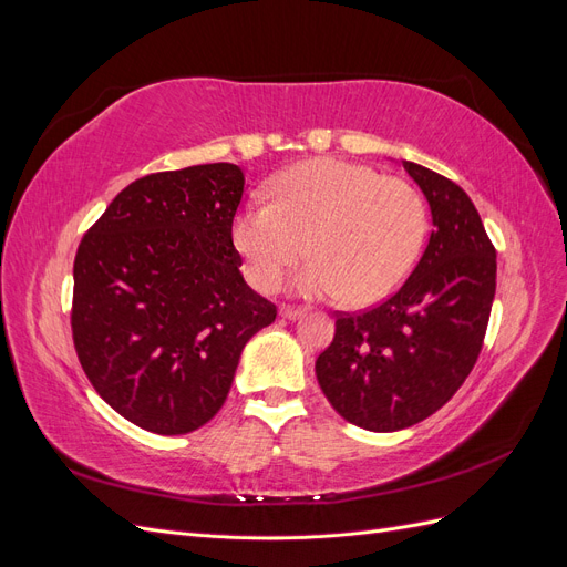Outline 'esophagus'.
<instances>
[{
	"mask_svg": "<svg viewBox=\"0 0 567 567\" xmlns=\"http://www.w3.org/2000/svg\"><path fill=\"white\" fill-rule=\"evenodd\" d=\"M302 312L305 310H300V307H290V305L279 307V317H284V319H298V317H302Z\"/></svg>",
	"mask_w": 567,
	"mask_h": 567,
	"instance_id": "obj_1",
	"label": "esophagus"
}]
</instances>
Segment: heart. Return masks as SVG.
I'll return each instance as SVG.
<instances>
[{"label":"heart","instance_id":"obj_1","mask_svg":"<svg viewBox=\"0 0 567 567\" xmlns=\"http://www.w3.org/2000/svg\"><path fill=\"white\" fill-rule=\"evenodd\" d=\"M427 229L419 192L400 177L336 158L307 161L234 217L231 238L248 281L269 293L307 252L296 277L307 298L346 296L350 305L388 298L414 269Z\"/></svg>","mask_w":567,"mask_h":567}]
</instances>
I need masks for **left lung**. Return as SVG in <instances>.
Returning <instances> with one entry per match:
<instances>
[{
    "instance_id": "8db88e82",
    "label": "left lung",
    "mask_w": 567,
    "mask_h": 567,
    "mask_svg": "<svg viewBox=\"0 0 567 567\" xmlns=\"http://www.w3.org/2000/svg\"><path fill=\"white\" fill-rule=\"evenodd\" d=\"M433 213V231L398 293L338 312L317 381L338 414L373 433L427 419L468 379L496 290V250L473 200L452 179L404 161Z\"/></svg>"
}]
</instances>
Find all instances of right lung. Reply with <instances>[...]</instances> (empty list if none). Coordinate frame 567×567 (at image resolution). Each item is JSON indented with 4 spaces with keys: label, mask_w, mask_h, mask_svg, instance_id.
<instances>
[{
    "label": "right lung",
    "mask_w": 567,
    "mask_h": 567,
    "mask_svg": "<svg viewBox=\"0 0 567 567\" xmlns=\"http://www.w3.org/2000/svg\"><path fill=\"white\" fill-rule=\"evenodd\" d=\"M244 192L231 163L146 175L78 246V359L101 400L144 431L184 435L208 423L246 342L277 319L238 271L231 227Z\"/></svg>",
    "instance_id": "obj_1"
}]
</instances>
